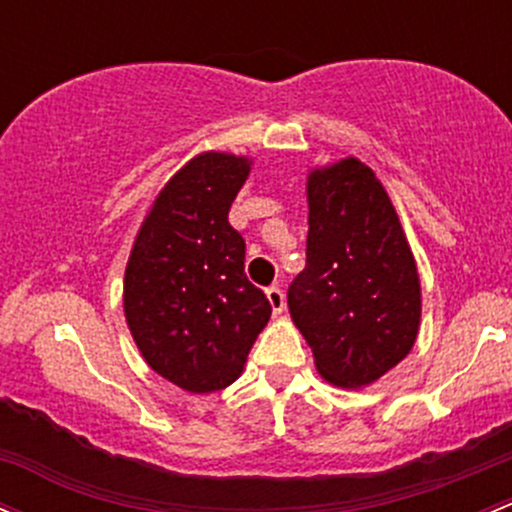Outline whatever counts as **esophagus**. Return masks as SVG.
<instances>
[{
	"label": "esophagus",
	"instance_id": "esophagus-1",
	"mask_svg": "<svg viewBox=\"0 0 512 512\" xmlns=\"http://www.w3.org/2000/svg\"><path fill=\"white\" fill-rule=\"evenodd\" d=\"M267 301H269V306H272L274 313H282L284 311L286 301H284V291L279 289V286H269V289H267Z\"/></svg>",
	"mask_w": 512,
	"mask_h": 512
}]
</instances>
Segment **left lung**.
I'll use <instances>...</instances> for the list:
<instances>
[{
    "label": "left lung",
    "mask_w": 512,
    "mask_h": 512,
    "mask_svg": "<svg viewBox=\"0 0 512 512\" xmlns=\"http://www.w3.org/2000/svg\"><path fill=\"white\" fill-rule=\"evenodd\" d=\"M306 269L289 311L318 374L362 389L411 352L420 279L389 194L357 157L308 174Z\"/></svg>",
    "instance_id": "left-lung-1"
}]
</instances>
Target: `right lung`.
I'll return each mask as SVG.
<instances>
[{
	"instance_id": "1",
	"label": "right lung",
	"mask_w": 512,
	"mask_h": 512,
	"mask_svg": "<svg viewBox=\"0 0 512 512\" xmlns=\"http://www.w3.org/2000/svg\"><path fill=\"white\" fill-rule=\"evenodd\" d=\"M247 174V157L196 155L157 194L128 257V330L145 362L184 391L233 384L272 316L245 277L243 235L228 223Z\"/></svg>"
}]
</instances>
